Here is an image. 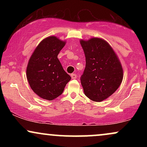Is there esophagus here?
Returning <instances> with one entry per match:
<instances>
[{"label": "esophagus", "mask_w": 147, "mask_h": 147, "mask_svg": "<svg viewBox=\"0 0 147 147\" xmlns=\"http://www.w3.org/2000/svg\"><path fill=\"white\" fill-rule=\"evenodd\" d=\"M71 77H72V79H77V75H76V74H71Z\"/></svg>", "instance_id": "esophagus-1"}]
</instances>
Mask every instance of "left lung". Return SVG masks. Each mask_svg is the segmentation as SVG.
<instances>
[{
    "mask_svg": "<svg viewBox=\"0 0 147 147\" xmlns=\"http://www.w3.org/2000/svg\"><path fill=\"white\" fill-rule=\"evenodd\" d=\"M86 57V67L81 84L86 96L94 102H102L114 93L123 79L120 61L111 46L104 39L81 40Z\"/></svg>",
    "mask_w": 147,
    "mask_h": 147,
    "instance_id": "1",
    "label": "left lung"
}]
</instances>
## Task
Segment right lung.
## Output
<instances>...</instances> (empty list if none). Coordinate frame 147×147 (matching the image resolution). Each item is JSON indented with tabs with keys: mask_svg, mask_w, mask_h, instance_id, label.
<instances>
[{
	"mask_svg": "<svg viewBox=\"0 0 147 147\" xmlns=\"http://www.w3.org/2000/svg\"><path fill=\"white\" fill-rule=\"evenodd\" d=\"M65 41L56 36L43 39L30 57L26 70L28 82L37 95L53 100L63 93L65 85L71 79L57 58Z\"/></svg>",
	"mask_w": 147,
	"mask_h": 147,
	"instance_id": "right-lung-1",
	"label": "right lung"
}]
</instances>
